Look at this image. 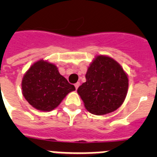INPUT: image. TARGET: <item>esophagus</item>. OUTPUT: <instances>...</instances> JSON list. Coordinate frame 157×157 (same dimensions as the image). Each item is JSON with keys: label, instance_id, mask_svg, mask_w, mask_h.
I'll list each match as a JSON object with an SVG mask.
<instances>
[{"label": "esophagus", "instance_id": "1", "mask_svg": "<svg viewBox=\"0 0 157 157\" xmlns=\"http://www.w3.org/2000/svg\"><path fill=\"white\" fill-rule=\"evenodd\" d=\"M80 86V82H76L75 84V87L76 90L78 88V86Z\"/></svg>", "mask_w": 157, "mask_h": 157}]
</instances>
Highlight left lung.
<instances>
[{
	"label": "left lung",
	"mask_w": 157,
	"mask_h": 157,
	"mask_svg": "<svg viewBox=\"0 0 157 157\" xmlns=\"http://www.w3.org/2000/svg\"><path fill=\"white\" fill-rule=\"evenodd\" d=\"M86 79L77 92L90 113L102 116L123 105L128 90V76L114 59L96 56L87 69Z\"/></svg>",
	"instance_id": "8db88e82"
}]
</instances>
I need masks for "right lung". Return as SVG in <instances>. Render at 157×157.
<instances>
[{
    "label": "right lung",
    "instance_id": "obj_1",
    "mask_svg": "<svg viewBox=\"0 0 157 157\" xmlns=\"http://www.w3.org/2000/svg\"><path fill=\"white\" fill-rule=\"evenodd\" d=\"M74 90V86L59 74L57 67L44 59L32 64L22 80L24 98L34 109L42 112L56 109Z\"/></svg>",
    "mask_w": 157,
    "mask_h": 157
}]
</instances>
